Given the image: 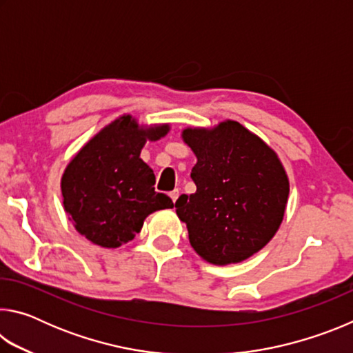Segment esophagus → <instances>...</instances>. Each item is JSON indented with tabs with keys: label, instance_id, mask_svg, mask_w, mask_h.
<instances>
[{
	"label": "esophagus",
	"instance_id": "esophagus-1",
	"mask_svg": "<svg viewBox=\"0 0 353 353\" xmlns=\"http://www.w3.org/2000/svg\"><path fill=\"white\" fill-rule=\"evenodd\" d=\"M170 196H171V199H172V202H176V201H177V198H179V190H174V191H171V193H170Z\"/></svg>",
	"mask_w": 353,
	"mask_h": 353
}]
</instances>
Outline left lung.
Instances as JSON below:
<instances>
[{"label":"left lung","mask_w":353,"mask_h":353,"mask_svg":"<svg viewBox=\"0 0 353 353\" xmlns=\"http://www.w3.org/2000/svg\"><path fill=\"white\" fill-rule=\"evenodd\" d=\"M196 193L176 201L193 249L213 265L249 259L282 224L290 183L277 154L236 121L185 129Z\"/></svg>","instance_id":"obj_1"}]
</instances>
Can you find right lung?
I'll return each instance as SVG.
<instances>
[{
	"instance_id": "obj_1",
	"label": "right lung",
	"mask_w": 353,
	"mask_h": 353,
	"mask_svg": "<svg viewBox=\"0 0 353 353\" xmlns=\"http://www.w3.org/2000/svg\"><path fill=\"white\" fill-rule=\"evenodd\" d=\"M170 126L143 129L130 115L105 126L68 163L62 176L63 207L76 230L103 248L134 240L148 214L172 208L154 188V171L140 159L146 140Z\"/></svg>"
}]
</instances>
